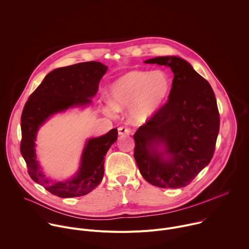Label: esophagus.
Here are the masks:
<instances>
[{"label":"esophagus","instance_id":"esophagus-1","mask_svg":"<svg viewBox=\"0 0 249 249\" xmlns=\"http://www.w3.org/2000/svg\"><path fill=\"white\" fill-rule=\"evenodd\" d=\"M118 131H119V135H128L130 133V129L127 128V127H124V126H121L118 128Z\"/></svg>","mask_w":249,"mask_h":249}]
</instances>
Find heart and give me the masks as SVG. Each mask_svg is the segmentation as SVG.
I'll return each instance as SVG.
<instances>
[{
    "label": "heart",
    "instance_id": "heart-1",
    "mask_svg": "<svg viewBox=\"0 0 249 249\" xmlns=\"http://www.w3.org/2000/svg\"><path fill=\"white\" fill-rule=\"evenodd\" d=\"M172 81L162 71L132 70L119 77L110 87V98L103 112L114 117L118 111L128 110L131 124L142 125L152 120L170 96Z\"/></svg>",
    "mask_w": 249,
    "mask_h": 249
}]
</instances>
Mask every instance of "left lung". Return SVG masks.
Instances as JSON below:
<instances>
[{
	"mask_svg": "<svg viewBox=\"0 0 249 249\" xmlns=\"http://www.w3.org/2000/svg\"><path fill=\"white\" fill-rule=\"evenodd\" d=\"M170 67L174 77L168 101L133 135L134 159L150 184L182 188L210 162L220 117L209 83L178 56L144 61Z\"/></svg>",
	"mask_w": 249,
	"mask_h": 249,
	"instance_id": "1",
	"label": "left lung"
}]
</instances>
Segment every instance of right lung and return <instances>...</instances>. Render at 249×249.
I'll list each match as a JSON object with an SVG mask.
<instances>
[{
  "instance_id": "add662e5",
  "label": "right lung",
  "mask_w": 249,
  "mask_h": 249,
  "mask_svg": "<svg viewBox=\"0 0 249 249\" xmlns=\"http://www.w3.org/2000/svg\"><path fill=\"white\" fill-rule=\"evenodd\" d=\"M108 66L97 62H82L57 68L49 73L30 95L21 116L20 152L31 178L59 197L85 196L95 189L104 175V157L118 138L117 128L86 141L76 174L64 181L46 176L36 155V138L40 127L53 115L72 108L91 104L100 80Z\"/></svg>"
}]
</instances>
